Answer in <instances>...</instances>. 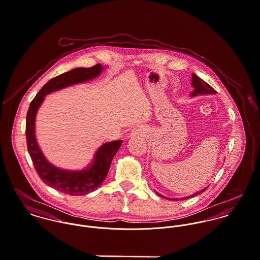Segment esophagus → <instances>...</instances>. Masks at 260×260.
Returning a JSON list of instances; mask_svg holds the SVG:
<instances>
[{
    "label": "esophagus",
    "instance_id": "1",
    "mask_svg": "<svg viewBox=\"0 0 260 260\" xmlns=\"http://www.w3.org/2000/svg\"><path fill=\"white\" fill-rule=\"evenodd\" d=\"M138 131H139V130H137V129H134V130L132 131V134H133V135H134V134H137V132H138Z\"/></svg>",
    "mask_w": 260,
    "mask_h": 260
}]
</instances>
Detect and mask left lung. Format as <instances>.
<instances>
[{
	"instance_id": "obj_1",
	"label": "left lung",
	"mask_w": 260,
	"mask_h": 260,
	"mask_svg": "<svg viewBox=\"0 0 260 260\" xmlns=\"http://www.w3.org/2000/svg\"><path fill=\"white\" fill-rule=\"evenodd\" d=\"M192 86L194 88L193 92L191 93V96L194 97V96H197V95H207V94H216V91L209 85L207 84L205 81H203L201 78H199L197 75L192 74ZM206 190V188L200 190L199 192H196L190 196H186L181 198V200H186L188 198H191V197H194L198 194H201L202 192H204ZM158 194V193H157ZM159 196H161L160 194H158ZM163 197V196H161ZM170 199V198H168ZM170 200H175V201H178V198H175V199H170Z\"/></svg>"
}]
</instances>
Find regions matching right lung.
Masks as SVG:
<instances>
[{
    "instance_id": "1",
    "label": "right lung",
    "mask_w": 260,
    "mask_h": 260,
    "mask_svg": "<svg viewBox=\"0 0 260 260\" xmlns=\"http://www.w3.org/2000/svg\"><path fill=\"white\" fill-rule=\"evenodd\" d=\"M103 69L101 64H97L90 68H76L51 79L39 91L27 112V147L38 175L47 185L72 196L88 194L103 183L112 160L123 141L117 140L103 144L96 151L92 161L83 169L67 170L59 168L47 160L38 145L35 135L36 115L46 95L71 85L92 80L102 73Z\"/></svg>"
}]
</instances>
